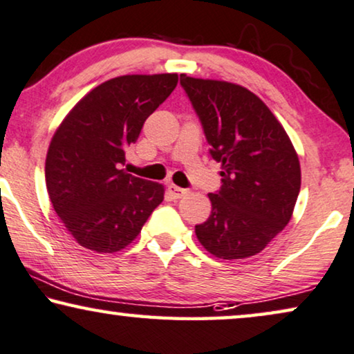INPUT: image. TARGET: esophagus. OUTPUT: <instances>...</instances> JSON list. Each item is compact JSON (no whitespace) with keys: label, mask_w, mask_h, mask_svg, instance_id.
Instances as JSON below:
<instances>
[{"label":"esophagus","mask_w":354,"mask_h":354,"mask_svg":"<svg viewBox=\"0 0 354 354\" xmlns=\"http://www.w3.org/2000/svg\"><path fill=\"white\" fill-rule=\"evenodd\" d=\"M168 191H170V194L175 198H181V197H184L187 194V189H183V187H179V186H175V184H170V186H168Z\"/></svg>","instance_id":"34e87169"}]
</instances>
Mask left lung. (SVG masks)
<instances>
[{
    "label": "left lung",
    "mask_w": 354,
    "mask_h": 354,
    "mask_svg": "<svg viewBox=\"0 0 354 354\" xmlns=\"http://www.w3.org/2000/svg\"><path fill=\"white\" fill-rule=\"evenodd\" d=\"M181 86L196 109L223 186L208 194L212 215L196 226L207 252L223 260L260 253L290 221L301 170L293 144L265 102L241 84L192 78Z\"/></svg>",
    "instance_id": "1"
}]
</instances>
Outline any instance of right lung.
I'll return each instance as SVG.
<instances>
[{"label": "right lung", "mask_w": 354, "mask_h": 354, "mask_svg": "<svg viewBox=\"0 0 354 354\" xmlns=\"http://www.w3.org/2000/svg\"><path fill=\"white\" fill-rule=\"evenodd\" d=\"M176 84V73L107 80L80 99L54 133L44 167L49 201L82 247L122 250L162 203V184L122 165L146 118Z\"/></svg>", "instance_id": "right-lung-1"}]
</instances>
